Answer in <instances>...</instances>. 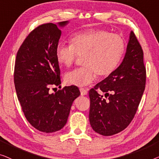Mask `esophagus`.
Returning a JSON list of instances; mask_svg holds the SVG:
<instances>
[{"mask_svg":"<svg viewBox=\"0 0 159 159\" xmlns=\"http://www.w3.org/2000/svg\"><path fill=\"white\" fill-rule=\"evenodd\" d=\"M80 94H81V96L86 95L87 93H88V91H87L86 89H85L84 88H80Z\"/></svg>","mask_w":159,"mask_h":159,"instance_id":"1","label":"esophagus"}]
</instances>
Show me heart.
Wrapping results in <instances>:
<instances>
[{"label":"heart","mask_w":159,"mask_h":159,"mask_svg":"<svg viewBox=\"0 0 159 159\" xmlns=\"http://www.w3.org/2000/svg\"><path fill=\"white\" fill-rule=\"evenodd\" d=\"M70 44H60L55 55L57 62L70 67L82 57L81 68L67 73L65 80L69 85L85 86L99 76L107 77L118 68L125 52V42L121 36L104 30H87L75 33Z\"/></svg>","instance_id":"obj_1"}]
</instances>
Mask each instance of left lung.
<instances>
[{
  "label": "left lung",
  "mask_w": 159,
  "mask_h": 159,
  "mask_svg": "<svg viewBox=\"0 0 159 159\" xmlns=\"http://www.w3.org/2000/svg\"><path fill=\"white\" fill-rule=\"evenodd\" d=\"M143 52L130 32L125 57L114 73L89 91V121L96 133L104 136L125 129L134 118L146 87ZM105 93L107 100L98 93Z\"/></svg>",
  "instance_id": "8db88e82"
}]
</instances>
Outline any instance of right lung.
Returning <instances> with one entry per match:
<instances>
[{
    "mask_svg": "<svg viewBox=\"0 0 159 159\" xmlns=\"http://www.w3.org/2000/svg\"><path fill=\"white\" fill-rule=\"evenodd\" d=\"M68 22L44 24L35 28L19 48L15 61V89L22 111L34 128L46 133L66 125L73 102L80 94L75 86L49 92L52 85L61 88L55 51L61 36L58 26Z\"/></svg>",
    "mask_w": 159,
    "mask_h": 159,
    "instance_id": "right-lung-1",
    "label": "right lung"
}]
</instances>
